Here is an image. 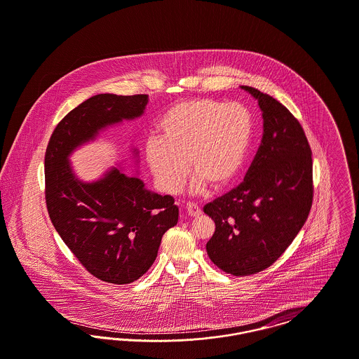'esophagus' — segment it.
I'll return each mask as SVG.
<instances>
[{"label": "esophagus", "instance_id": "obj_1", "mask_svg": "<svg viewBox=\"0 0 359 359\" xmlns=\"http://www.w3.org/2000/svg\"><path fill=\"white\" fill-rule=\"evenodd\" d=\"M186 208L189 217H199L202 214V208L195 203H187Z\"/></svg>", "mask_w": 359, "mask_h": 359}]
</instances>
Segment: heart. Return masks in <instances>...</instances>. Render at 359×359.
Segmentation results:
<instances>
[{
	"label": "heart",
	"mask_w": 359,
	"mask_h": 359,
	"mask_svg": "<svg viewBox=\"0 0 359 359\" xmlns=\"http://www.w3.org/2000/svg\"><path fill=\"white\" fill-rule=\"evenodd\" d=\"M253 135L250 111L241 103L198 98L177 103L158 122V137L145 144V161L160 191L175 195L188 167L196 192L223 189L238 176ZM189 165H187V163Z\"/></svg>",
	"instance_id": "heart-1"
}]
</instances>
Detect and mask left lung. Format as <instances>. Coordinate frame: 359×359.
Returning <instances> with one entry per match:
<instances>
[{
    "label": "left lung",
    "mask_w": 359,
    "mask_h": 359,
    "mask_svg": "<svg viewBox=\"0 0 359 359\" xmlns=\"http://www.w3.org/2000/svg\"><path fill=\"white\" fill-rule=\"evenodd\" d=\"M262 110L264 135L243 182L203 207L215 222L205 245L226 273L249 276L269 268L302 230L312 207V152L300 122L255 87L242 86Z\"/></svg>",
    "instance_id": "left-lung-1"
}]
</instances>
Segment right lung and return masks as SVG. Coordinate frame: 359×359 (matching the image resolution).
Here are the masks:
<instances>
[{
  "mask_svg": "<svg viewBox=\"0 0 359 359\" xmlns=\"http://www.w3.org/2000/svg\"><path fill=\"white\" fill-rule=\"evenodd\" d=\"M147 94H98L60 121L44 157L46 203L53 227L87 272L129 284L152 266L164 233L179 219L171 195L144 188L138 177L111 170L95 183L79 182L69 154L107 125L144 113Z\"/></svg>",
  "mask_w": 359,
  "mask_h": 359,
  "instance_id": "right-lung-1",
  "label": "right lung"
}]
</instances>
